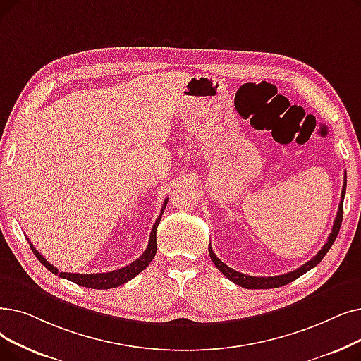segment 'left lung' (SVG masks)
Masks as SVG:
<instances>
[{"label":"left lung","mask_w":361,"mask_h":361,"mask_svg":"<svg viewBox=\"0 0 361 361\" xmlns=\"http://www.w3.org/2000/svg\"><path fill=\"white\" fill-rule=\"evenodd\" d=\"M345 180H343V187H342V193H341V203H339V208H338V214H336V218H335V223H334V227H332V231L331 234H329V239L327 242L323 245V247L319 250L316 257H312L308 262H305L304 265H301L300 269H296L290 273H286V274H281V276H273V277H254V276H246L243 273H239L236 270L230 269L228 265H226L221 259H219L215 254L214 250L211 247V245L208 246L209 249V257L212 259V262L215 264V267L221 271L228 280H231L233 283H236L245 289H273V288H279V286H285L288 283H290V281H293L295 279L301 277L302 274H305L308 270L314 269L316 265L324 258V255L329 252V249H331V246L334 245L338 233H339V228H341V223H342V214H343V196H345V190H347V174L345 177H343Z\"/></svg>","instance_id":"8db88e82"}]
</instances>
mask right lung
<instances>
[{
  "label": "right lung",
  "instance_id": "add662e5",
  "mask_svg": "<svg viewBox=\"0 0 361 361\" xmlns=\"http://www.w3.org/2000/svg\"><path fill=\"white\" fill-rule=\"evenodd\" d=\"M168 199H165L164 202V207L161 211V215L156 219V223L152 227V233H150V240L149 245L146 247V250L143 252V255L137 258L134 262H131L130 265H125V267L119 269V270H114V271H109V273H96V274H80V273H63V271H59L53 264H50L47 261L38 250L34 247V245L29 242L30 249H32V252L35 254V257L39 259V262L44 265L47 270H50L53 274H57L63 279H68L73 283L84 286V288H91V289H112V288H118L123 283H127L128 280L134 279L138 273H142L147 265L152 262L154 254H156V228H158L159 223H161V218L164 214V209L166 207Z\"/></svg>",
  "mask_w": 361,
  "mask_h": 361
}]
</instances>
